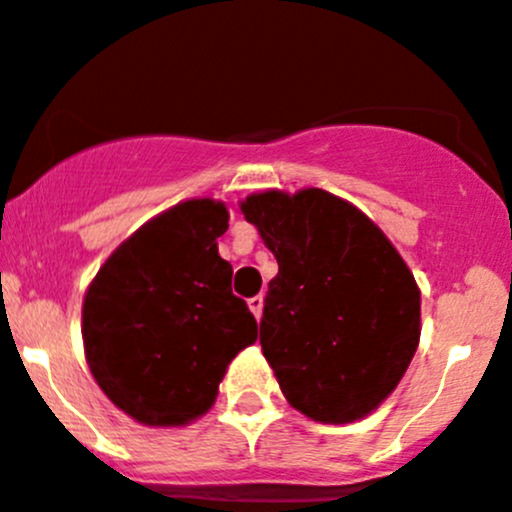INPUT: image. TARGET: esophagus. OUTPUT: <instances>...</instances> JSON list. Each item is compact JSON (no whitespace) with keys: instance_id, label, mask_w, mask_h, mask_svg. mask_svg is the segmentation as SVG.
I'll return each mask as SVG.
<instances>
[{"instance_id":"34e87169","label":"esophagus","mask_w":512,"mask_h":512,"mask_svg":"<svg viewBox=\"0 0 512 512\" xmlns=\"http://www.w3.org/2000/svg\"><path fill=\"white\" fill-rule=\"evenodd\" d=\"M247 305H250L252 315H255L257 320H260V317H262V307H265V297H262V295L250 297V300H247Z\"/></svg>"}]
</instances>
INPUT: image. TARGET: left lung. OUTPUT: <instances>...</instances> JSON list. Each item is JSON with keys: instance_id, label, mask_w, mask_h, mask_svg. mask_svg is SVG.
<instances>
[{"instance_id": "8db88e82", "label": "left lung", "mask_w": 512, "mask_h": 512, "mask_svg": "<svg viewBox=\"0 0 512 512\" xmlns=\"http://www.w3.org/2000/svg\"><path fill=\"white\" fill-rule=\"evenodd\" d=\"M277 260L260 345L295 410L345 425L403 380L420 342V290L380 227L317 187L240 205Z\"/></svg>"}]
</instances>
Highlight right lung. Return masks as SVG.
<instances>
[{
    "instance_id": "1",
    "label": "right lung",
    "mask_w": 512,
    "mask_h": 512,
    "mask_svg": "<svg viewBox=\"0 0 512 512\" xmlns=\"http://www.w3.org/2000/svg\"><path fill=\"white\" fill-rule=\"evenodd\" d=\"M227 222L222 202H180L127 237L87 287V365L137 423L180 428L205 415L232 357L257 340L217 252Z\"/></svg>"
}]
</instances>
